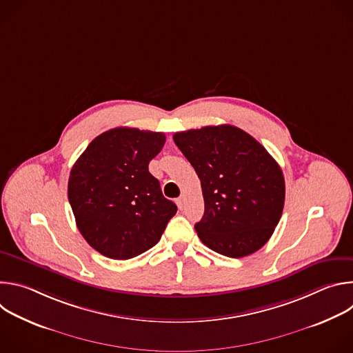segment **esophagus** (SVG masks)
<instances>
[{
    "label": "esophagus",
    "mask_w": 353,
    "mask_h": 353,
    "mask_svg": "<svg viewBox=\"0 0 353 353\" xmlns=\"http://www.w3.org/2000/svg\"><path fill=\"white\" fill-rule=\"evenodd\" d=\"M176 204L179 207V210H183L184 208V196L180 195L177 199H176Z\"/></svg>",
    "instance_id": "esophagus-1"
}]
</instances>
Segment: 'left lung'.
<instances>
[{
    "instance_id": "left-lung-1",
    "label": "left lung",
    "mask_w": 353,
    "mask_h": 353,
    "mask_svg": "<svg viewBox=\"0 0 353 353\" xmlns=\"http://www.w3.org/2000/svg\"><path fill=\"white\" fill-rule=\"evenodd\" d=\"M173 139L201 180L205 212L194 226L201 241L232 259L256 253L282 215L279 165L259 141L229 124L176 132Z\"/></svg>"
}]
</instances>
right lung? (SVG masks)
Segmentation results:
<instances>
[{"label": "right lung", "mask_w": 353, "mask_h": 353, "mask_svg": "<svg viewBox=\"0 0 353 353\" xmlns=\"http://www.w3.org/2000/svg\"><path fill=\"white\" fill-rule=\"evenodd\" d=\"M163 132L119 127L96 137L71 169L68 199L77 226L100 254L128 260L152 248L177 207L148 170Z\"/></svg>", "instance_id": "add662e5"}]
</instances>
